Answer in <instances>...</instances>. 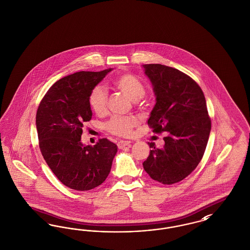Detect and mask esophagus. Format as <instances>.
Masks as SVG:
<instances>
[{
    "instance_id": "obj_1",
    "label": "esophagus",
    "mask_w": 250,
    "mask_h": 250,
    "mask_svg": "<svg viewBox=\"0 0 250 250\" xmlns=\"http://www.w3.org/2000/svg\"><path fill=\"white\" fill-rule=\"evenodd\" d=\"M117 145H118L119 149H124L125 147H129L131 145V142H129V141H120L117 143Z\"/></svg>"
}]
</instances>
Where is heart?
Masks as SVG:
<instances>
[{
  "instance_id": "b5f03b06",
  "label": "heart",
  "mask_w": 250,
  "mask_h": 250,
  "mask_svg": "<svg viewBox=\"0 0 250 250\" xmlns=\"http://www.w3.org/2000/svg\"><path fill=\"white\" fill-rule=\"evenodd\" d=\"M114 86L132 101H138L145 95L143 83L132 74H124L113 80ZM107 94L101 85L95 86L89 95V105L97 114H103L107 109ZM138 120L133 116H114L108 121L107 129L113 135L127 137L132 128L136 126Z\"/></svg>"
}]
</instances>
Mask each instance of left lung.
Returning <instances> with one entry per match:
<instances>
[{
    "instance_id": "8db88e82",
    "label": "left lung",
    "mask_w": 250,
    "mask_h": 250,
    "mask_svg": "<svg viewBox=\"0 0 250 250\" xmlns=\"http://www.w3.org/2000/svg\"><path fill=\"white\" fill-rule=\"evenodd\" d=\"M143 66L156 101L148 125L155 133H167L163 148L148 143L152 150L143 167L151 178L172 185L188 177L202 160L211 131L206 100L187 74L159 63Z\"/></svg>"
}]
</instances>
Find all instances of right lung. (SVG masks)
Returning a JSON list of instances; mask_svg holds the SVG:
<instances>
[{
    "instance_id": "obj_1",
    "label": "right lung",
    "mask_w": 250,
    "mask_h": 250,
    "mask_svg": "<svg viewBox=\"0 0 250 250\" xmlns=\"http://www.w3.org/2000/svg\"><path fill=\"white\" fill-rule=\"evenodd\" d=\"M112 68L76 72L48 89L36 112L40 151L49 168L67 188L91 190L107 177L117 145L101 139L94 146L84 145V122L92 119L89 95Z\"/></svg>"
}]
</instances>
